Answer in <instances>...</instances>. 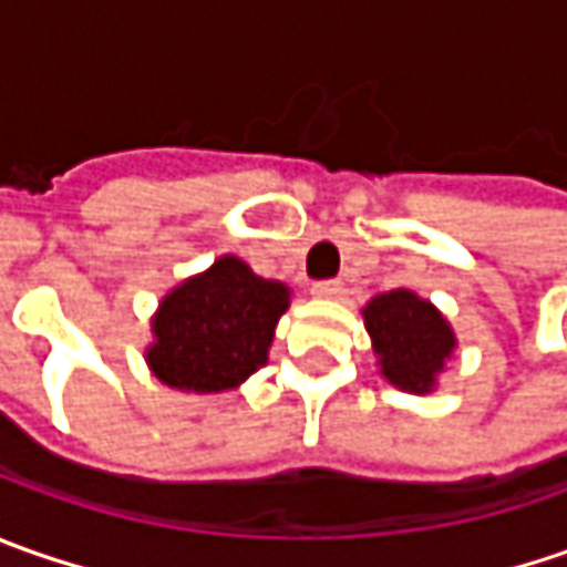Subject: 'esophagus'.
<instances>
[{
	"label": "esophagus",
	"instance_id": "obj_1",
	"mask_svg": "<svg viewBox=\"0 0 567 567\" xmlns=\"http://www.w3.org/2000/svg\"><path fill=\"white\" fill-rule=\"evenodd\" d=\"M340 290H343L340 280H316L312 284V296H318V299H334V296H340Z\"/></svg>",
	"mask_w": 567,
	"mask_h": 567
}]
</instances>
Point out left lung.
I'll return each instance as SVG.
<instances>
[{
	"instance_id": "obj_1",
	"label": "left lung",
	"mask_w": 567,
	"mask_h": 567,
	"mask_svg": "<svg viewBox=\"0 0 567 567\" xmlns=\"http://www.w3.org/2000/svg\"><path fill=\"white\" fill-rule=\"evenodd\" d=\"M381 375L403 391L423 394L454 350V334L442 312L410 290H391L365 306Z\"/></svg>"
}]
</instances>
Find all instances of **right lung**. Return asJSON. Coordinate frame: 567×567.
I'll use <instances>...</instances> for the list:
<instances>
[{
	"instance_id": "1",
	"label": "right lung",
	"mask_w": 567,
	"mask_h": 567,
	"mask_svg": "<svg viewBox=\"0 0 567 567\" xmlns=\"http://www.w3.org/2000/svg\"><path fill=\"white\" fill-rule=\"evenodd\" d=\"M284 284L265 280L239 258H220L166 296L154 318L147 362L154 375L183 391L214 394L236 388L268 360L274 324L287 312Z\"/></svg>"
}]
</instances>
